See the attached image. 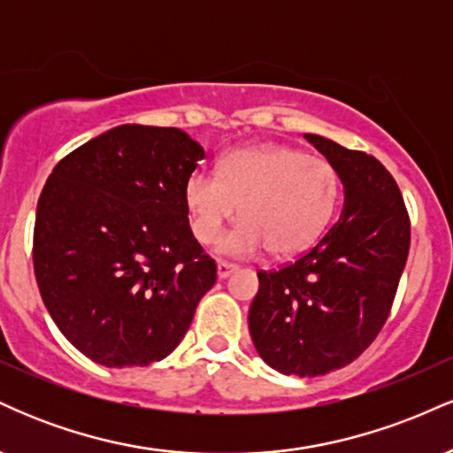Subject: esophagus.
Returning a JSON list of instances; mask_svg holds the SVG:
<instances>
[{"label": "esophagus", "mask_w": 453, "mask_h": 453, "mask_svg": "<svg viewBox=\"0 0 453 453\" xmlns=\"http://www.w3.org/2000/svg\"><path fill=\"white\" fill-rule=\"evenodd\" d=\"M236 270H238L236 264L219 262V264H217V277H219V279H227L232 273H236Z\"/></svg>", "instance_id": "1"}]
</instances>
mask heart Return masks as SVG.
I'll return each mask as SVG.
<instances>
[{
    "label": "heart",
    "instance_id": "obj_1",
    "mask_svg": "<svg viewBox=\"0 0 453 453\" xmlns=\"http://www.w3.org/2000/svg\"><path fill=\"white\" fill-rule=\"evenodd\" d=\"M183 196L191 232L202 244L215 242L238 211L242 219L221 238L219 251L247 257L268 247L283 257L324 232L339 206L341 176L324 157L259 144L223 155L217 174L191 173Z\"/></svg>",
    "mask_w": 453,
    "mask_h": 453
}]
</instances>
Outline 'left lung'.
Returning a JSON list of instances; mask_svg holds the SVG:
<instances>
[{
    "label": "left lung",
    "instance_id": "obj_1",
    "mask_svg": "<svg viewBox=\"0 0 453 453\" xmlns=\"http://www.w3.org/2000/svg\"><path fill=\"white\" fill-rule=\"evenodd\" d=\"M341 176V219L288 266L257 273L249 332L283 375L347 366L386 324L409 256L411 223L392 174L372 155L304 134Z\"/></svg>",
    "mask_w": 453,
    "mask_h": 453
}]
</instances>
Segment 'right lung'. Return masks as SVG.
Here are the masks:
<instances>
[{"label": "right lung", "mask_w": 453, "mask_h": 453, "mask_svg": "<svg viewBox=\"0 0 453 453\" xmlns=\"http://www.w3.org/2000/svg\"><path fill=\"white\" fill-rule=\"evenodd\" d=\"M204 149L176 127L119 126L55 165L38 200L34 270L50 317L108 368L183 341L217 264L189 227L185 180Z\"/></svg>", "instance_id": "add662e5"}]
</instances>
